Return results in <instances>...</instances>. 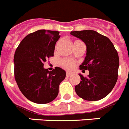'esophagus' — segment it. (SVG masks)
Returning <instances> with one entry per match:
<instances>
[{
	"label": "esophagus",
	"mask_w": 129,
	"mask_h": 129,
	"mask_svg": "<svg viewBox=\"0 0 129 129\" xmlns=\"http://www.w3.org/2000/svg\"><path fill=\"white\" fill-rule=\"evenodd\" d=\"M66 75H67V76L69 77V76H71V75H72V73H71V72H67V73H66Z\"/></svg>",
	"instance_id": "obj_1"
}]
</instances>
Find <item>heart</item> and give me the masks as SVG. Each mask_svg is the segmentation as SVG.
<instances>
[{
  "mask_svg": "<svg viewBox=\"0 0 129 129\" xmlns=\"http://www.w3.org/2000/svg\"><path fill=\"white\" fill-rule=\"evenodd\" d=\"M76 41H78V40H76L74 42ZM60 64L64 69H65L66 70H69V71L73 69L75 67V62L69 58H62V60H60Z\"/></svg>",
  "mask_w": 129,
  "mask_h": 129,
  "instance_id": "heart-1",
  "label": "heart"
}]
</instances>
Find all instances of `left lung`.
I'll return each instance as SVG.
<instances>
[{"label":"left lung","mask_w":129,"mask_h":129,"mask_svg":"<svg viewBox=\"0 0 129 129\" xmlns=\"http://www.w3.org/2000/svg\"><path fill=\"white\" fill-rule=\"evenodd\" d=\"M86 45V56L80 65V70L89 71V75L80 76L75 91L81 98L98 101L104 98L114 88L118 76L119 59L110 39L93 30L71 31Z\"/></svg>","instance_id":"left-lung-1"}]
</instances>
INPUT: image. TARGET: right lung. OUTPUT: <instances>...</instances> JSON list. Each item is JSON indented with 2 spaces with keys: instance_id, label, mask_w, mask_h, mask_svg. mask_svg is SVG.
<instances>
[{
  "instance_id": "obj_1",
  "label": "right lung",
  "mask_w": 129,
  "mask_h": 129,
  "mask_svg": "<svg viewBox=\"0 0 129 129\" xmlns=\"http://www.w3.org/2000/svg\"><path fill=\"white\" fill-rule=\"evenodd\" d=\"M59 31L40 29L28 34L20 42L14 57V77L23 95L39 104L54 100L66 72L55 67L52 71L43 68L44 62L54 56Z\"/></svg>"
}]
</instances>
